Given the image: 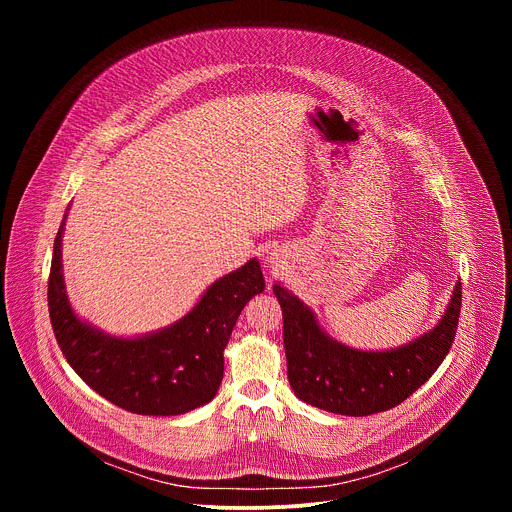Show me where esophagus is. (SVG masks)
Segmentation results:
<instances>
[{
    "mask_svg": "<svg viewBox=\"0 0 512 512\" xmlns=\"http://www.w3.org/2000/svg\"><path fill=\"white\" fill-rule=\"evenodd\" d=\"M269 263H275V265H277V255H275V253H271V257H269Z\"/></svg>",
    "mask_w": 512,
    "mask_h": 512,
    "instance_id": "obj_1",
    "label": "esophagus"
}]
</instances>
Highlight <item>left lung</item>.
Instances as JSON below:
<instances>
[{
	"instance_id": "8db88e82",
	"label": "left lung",
	"mask_w": 512,
	"mask_h": 512,
	"mask_svg": "<svg viewBox=\"0 0 512 512\" xmlns=\"http://www.w3.org/2000/svg\"><path fill=\"white\" fill-rule=\"evenodd\" d=\"M283 316L287 379L294 393L324 411L373 415L403 403L444 362L458 330L462 283L431 332L395 350L364 352L328 338L314 314L287 289L273 285Z\"/></svg>"
}]
</instances>
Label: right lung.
Here are the masks:
<instances>
[{
  "label": "right lung",
  "instance_id": "1",
  "mask_svg": "<svg viewBox=\"0 0 512 512\" xmlns=\"http://www.w3.org/2000/svg\"><path fill=\"white\" fill-rule=\"evenodd\" d=\"M56 233L48 312L56 342L75 373L113 405L139 415H180L208 403L225 373L223 350L245 304L265 289L257 259L214 281L196 308L174 326L115 338L81 322L64 291Z\"/></svg>",
  "mask_w": 512,
  "mask_h": 512
}]
</instances>
